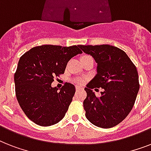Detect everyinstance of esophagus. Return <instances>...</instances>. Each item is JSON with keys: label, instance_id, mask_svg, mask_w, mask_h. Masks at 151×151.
<instances>
[{"label": "esophagus", "instance_id": "obj_1", "mask_svg": "<svg viewBox=\"0 0 151 151\" xmlns=\"http://www.w3.org/2000/svg\"><path fill=\"white\" fill-rule=\"evenodd\" d=\"M84 88H83V87H77L76 88V91L77 92H78V91H81V90H83Z\"/></svg>", "mask_w": 151, "mask_h": 151}]
</instances>
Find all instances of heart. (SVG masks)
Segmentation results:
<instances>
[{"mask_svg":"<svg viewBox=\"0 0 151 151\" xmlns=\"http://www.w3.org/2000/svg\"><path fill=\"white\" fill-rule=\"evenodd\" d=\"M88 58H92V57L90 56V55H83L81 57V59H88ZM85 79L84 78H75L73 79V82L76 85H81L83 83L85 82Z\"/></svg>","mask_w":151,"mask_h":151,"instance_id":"obj_1","label":"heart"}]
</instances>
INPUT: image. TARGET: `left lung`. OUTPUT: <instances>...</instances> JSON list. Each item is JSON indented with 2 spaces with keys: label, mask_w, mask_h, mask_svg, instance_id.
Masks as SVG:
<instances>
[{
  "label": "left lung",
  "mask_w": 151,
  "mask_h": 151,
  "mask_svg": "<svg viewBox=\"0 0 151 151\" xmlns=\"http://www.w3.org/2000/svg\"><path fill=\"white\" fill-rule=\"evenodd\" d=\"M97 63V74L85 90V116L92 124L103 129L116 126L133 107L139 89L138 71L122 49L109 45H78ZM102 87L101 96L92 89Z\"/></svg>",
  "instance_id": "left-lung-1"
}]
</instances>
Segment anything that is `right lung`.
Wrapping results in <instances>:
<instances>
[{
	"mask_svg": "<svg viewBox=\"0 0 151 151\" xmlns=\"http://www.w3.org/2000/svg\"><path fill=\"white\" fill-rule=\"evenodd\" d=\"M78 46H37L20 57L14 75L15 95L27 117L41 126L60 122L72 102L75 87L66 82L61 88L52 87L55 78L64 73L72 57L81 54Z\"/></svg>",
	"mask_w": 151,
	"mask_h": 151,
	"instance_id": "1",
	"label": "right lung"
}]
</instances>
